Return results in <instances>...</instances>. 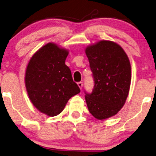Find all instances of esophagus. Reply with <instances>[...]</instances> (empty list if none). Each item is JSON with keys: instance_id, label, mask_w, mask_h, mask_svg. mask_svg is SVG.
Here are the masks:
<instances>
[{"instance_id": "obj_1", "label": "esophagus", "mask_w": 156, "mask_h": 156, "mask_svg": "<svg viewBox=\"0 0 156 156\" xmlns=\"http://www.w3.org/2000/svg\"><path fill=\"white\" fill-rule=\"evenodd\" d=\"M77 85H78V87H80V89H82V86H83V83L82 82H80L77 83Z\"/></svg>"}]
</instances>
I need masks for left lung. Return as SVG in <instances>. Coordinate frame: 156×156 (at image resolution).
Returning a JSON list of instances; mask_svg holds the SVG:
<instances>
[{
    "label": "left lung",
    "instance_id": "1",
    "mask_svg": "<svg viewBox=\"0 0 156 156\" xmlns=\"http://www.w3.org/2000/svg\"><path fill=\"white\" fill-rule=\"evenodd\" d=\"M85 52L94 81L92 92H85V100L90 114L104 120L124 105L131 85V64L123 48L109 40L89 45Z\"/></svg>",
    "mask_w": 156,
    "mask_h": 156
}]
</instances>
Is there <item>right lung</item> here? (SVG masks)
<instances>
[{
	"mask_svg": "<svg viewBox=\"0 0 156 156\" xmlns=\"http://www.w3.org/2000/svg\"><path fill=\"white\" fill-rule=\"evenodd\" d=\"M68 50L50 42L33 55L25 76L30 101L40 112L55 116L62 112L68 100L80 92L65 65Z\"/></svg>",
	"mask_w": 156,
	"mask_h": 156,
	"instance_id": "add662e5",
	"label": "right lung"
}]
</instances>
